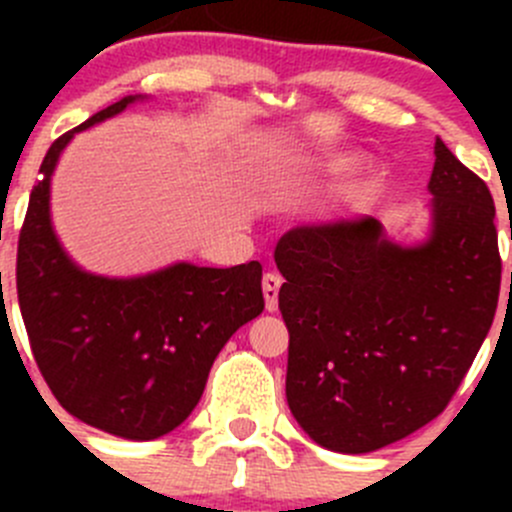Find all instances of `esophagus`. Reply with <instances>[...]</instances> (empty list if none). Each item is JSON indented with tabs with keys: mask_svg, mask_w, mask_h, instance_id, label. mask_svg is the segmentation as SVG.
Here are the masks:
<instances>
[{
	"mask_svg": "<svg viewBox=\"0 0 512 512\" xmlns=\"http://www.w3.org/2000/svg\"><path fill=\"white\" fill-rule=\"evenodd\" d=\"M282 277L275 275V272H267L262 277V292H265V307L267 312H277V297H280Z\"/></svg>",
	"mask_w": 512,
	"mask_h": 512,
	"instance_id": "1",
	"label": "esophagus"
}]
</instances>
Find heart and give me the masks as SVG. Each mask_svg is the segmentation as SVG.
Returning a JSON list of instances; mask_svg holds the SVG:
<instances>
[{
	"label": "heart",
	"mask_w": 512,
	"mask_h": 512,
	"mask_svg": "<svg viewBox=\"0 0 512 512\" xmlns=\"http://www.w3.org/2000/svg\"><path fill=\"white\" fill-rule=\"evenodd\" d=\"M342 165H344V163H334V165H332V168H342Z\"/></svg>",
	"instance_id": "obj_1"
}]
</instances>
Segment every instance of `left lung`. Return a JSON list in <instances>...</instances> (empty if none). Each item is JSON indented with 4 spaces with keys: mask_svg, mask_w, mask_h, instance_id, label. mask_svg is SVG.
<instances>
[{
    "mask_svg": "<svg viewBox=\"0 0 512 512\" xmlns=\"http://www.w3.org/2000/svg\"><path fill=\"white\" fill-rule=\"evenodd\" d=\"M433 153L423 245H394L374 218L302 225L277 242L287 404L329 451H376L433 421L493 324V195L441 138Z\"/></svg>",
    "mask_w": 512,
    "mask_h": 512,
    "instance_id": "left-lung-1",
    "label": "left lung"
}]
</instances>
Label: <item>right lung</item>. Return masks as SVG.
I'll return each instance as SVG.
<instances>
[{"mask_svg": "<svg viewBox=\"0 0 512 512\" xmlns=\"http://www.w3.org/2000/svg\"><path fill=\"white\" fill-rule=\"evenodd\" d=\"M126 96L51 143L17 247V294L32 354L71 416L151 441L200 401L227 339L265 309L262 265L173 267L133 280L79 270L51 230L49 180L74 133L121 113Z\"/></svg>", "mask_w": 512, "mask_h": 512, "instance_id": "obj_1", "label": "right lung"}]
</instances>
